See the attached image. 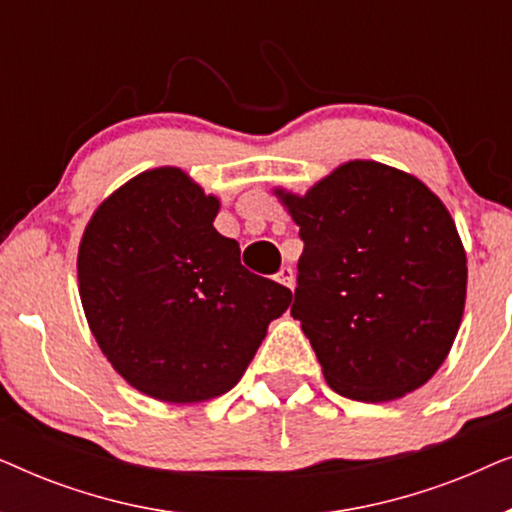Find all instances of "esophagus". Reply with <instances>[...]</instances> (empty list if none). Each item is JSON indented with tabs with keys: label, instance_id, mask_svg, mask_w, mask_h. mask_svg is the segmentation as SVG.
<instances>
[{
	"label": "esophagus",
	"instance_id": "esophagus-1",
	"mask_svg": "<svg viewBox=\"0 0 512 512\" xmlns=\"http://www.w3.org/2000/svg\"><path fill=\"white\" fill-rule=\"evenodd\" d=\"M275 279L282 286H286V289H293V270L289 268V265H284V268L275 275Z\"/></svg>",
	"mask_w": 512,
	"mask_h": 512
}]
</instances>
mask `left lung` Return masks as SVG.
<instances>
[{"label":"left lung","mask_w":512,"mask_h":512,"mask_svg":"<svg viewBox=\"0 0 512 512\" xmlns=\"http://www.w3.org/2000/svg\"><path fill=\"white\" fill-rule=\"evenodd\" d=\"M305 242L291 317L328 387L389 403L424 387L457 338L466 249L415 174L347 160L307 191L272 188Z\"/></svg>","instance_id":"left-lung-1"}]
</instances>
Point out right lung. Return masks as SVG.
Wrapping results in <instances>:
<instances>
[{
    "mask_svg": "<svg viewBox=\"0 0 512 512\" xmlns=\"http://www.w3.org/2000/svg\"><path fill=\"white\" fill-rule=\"evenodd\" d=\"M221 200L181 167L139 172L83 230L76 277L90 333L111 368L163 403H205L242 380L286 286L242 268L214 228Z\"/></svg>",
    "mask_w": 512,
    "mask_h": 512,
    "instance_id": "1",
    "label": "right lung"
}]
</instances>
